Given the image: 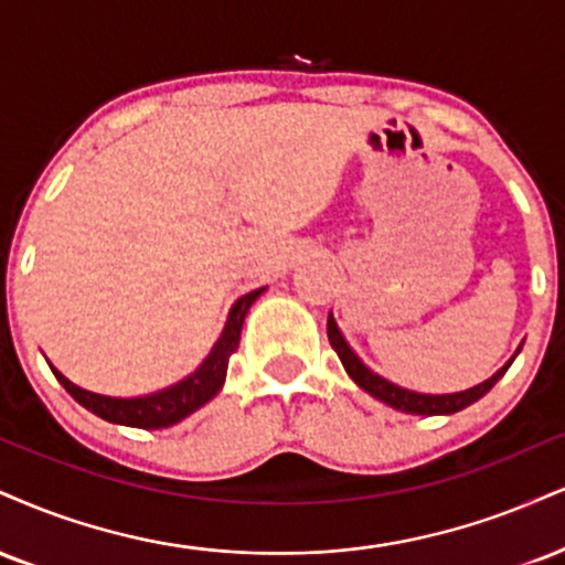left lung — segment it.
Masks as SVG:
<instances>
[{
  "mask_svg": "<svg viewBox=\"0 0 565 565\" xmlns=\"http://www.w3.org/2000/svg\"><path fill=\"white\" fill-rule=\"evenodd\" d=\"M329 342L339 355V360H342L344 371L350 373V379L360 386V390H365L369 394H373L376 399H382V403L392 405L394 411L416 413V416H441V413L463 411V407H468L471 403H477V399L484 397V394L492 390V386L498 384L502 376H505V371L511 369V363H513V360H511V363H505L498 373H494L492 379H487V382L471 386V390L450 392V394H426V392H416V390H407V386L394 384V382H390V379L379 376L376 371H371L369 365H365L363 360L355 355V350L350 348L348 339L342 337V331H339L334 316H329Z\"/></svg>",
  "mask_w": 565,
  "mask_h": 565,
  "instance_id": "left-lung-1",
  "label": "left lung"
}]
</instances>
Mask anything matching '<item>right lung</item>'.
<instances>
[{
    "label": "right lung",
    "mask_w": 565,
    "mask_h": 565,
    "mask_svg": "<svg viewBox=\"0 0 565 565\" xmlns=\"http://www.w3.org/2000/svg\"><path fill=\"white\" fill-rule=\"evenodd\" d=\"M265 291L255 289L249 295L239 297L234 302V308L228 312L226 329H223L221 339L215 342V348L210 350V355L202 360V365L194 373H189L186 379H181L179 384L168 386V390L145 394V397H107V394L88 392L84 386L73 384L71 379H65L54 365L50 369L57 382L71 392V397L88 407L92 413H97L99 418L110 420V424H124V426H136V429H166V426L179 424L194 413L196 407H202L210 399L221 392L223 382H226V369L231 352L239 348V334L242 323L247 310L253 308V302Z\"/></svg>",
    "instance_id": "1"
}]
</instances>
